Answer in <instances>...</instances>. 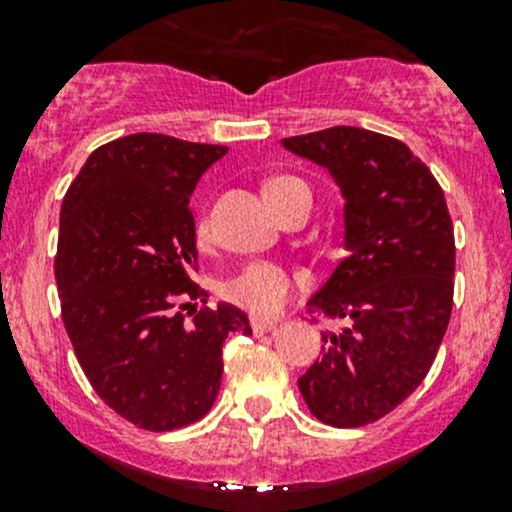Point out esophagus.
<instances>
[{
  "label": "esophagus",
  "instance_id": "34e87169",
  "mask_svg": "<svg viewBox=\"0 0 512 512\" xmlns=\"http://www.w3.org/2000/svg\"><path fill=\"white\" fill-rule=\"evenodd\" d=\"M250 327H252V334H255V337H262V334H267V332H272V329H275V322H262V319H252Z\"/></svg>",
  "mask_w": 512,
  "mask_h": 512
}]
</instances>
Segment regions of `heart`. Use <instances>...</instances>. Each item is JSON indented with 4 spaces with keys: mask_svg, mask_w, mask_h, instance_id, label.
<instances>
[{
    "mask_svg": "<svg viewBox=\"0 0 512 512\" xmlns=\"http://www.w3.org/2000/svg\"><path fill=\"white\" fill-rule=\"evenodd\" d=\"M307 193L309 188L297 178H272L265 185V198L270 200L272 208L285 203L289 195ZM210 232L208 218L200 215L195 223V235L198 240H205ZM294 289V277L289 275L285 267L275 265V262H252L245 270L237 272L235 277L223 285V297L235 307L245 309L252 317H275L282 307L287 304L289 294Z\"/></svg>",
    "mask_w": 512,
    "mask_h": 512,
    "instance_id": "1",
    "label": "heart"
}]
</instances>
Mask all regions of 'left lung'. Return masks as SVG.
I'll list each match as a JSON object with an SVG mask.
<instances>
[{
	"label": "left lung",
	"mask_w": 512,
	"mask_h": 512,
	"mask_svg": "<svg viewBox=\"0 0 512 512\" xmlns=\"http://www.w3.org/2000/svg\"><path fill=\"white\" fill-rule=\"evenodd\" d=\"M332 173L344 195V250L309 312L347 319L297 381L334 428L379 421L418 389L453 309L456 240L446 198L421 158L391 136L334 126L282 138Z\"/></svg>",
	"instance_id": "left-lung-1"
}]
</instances>
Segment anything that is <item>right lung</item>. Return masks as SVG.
<instances>
[{
	"label": "right lung",
	"mask_w": 512,
	"mask_h": 512,
	"mask_svg": "<svg viewBox=\"0 0 512 512\" xmlns=\"http://www.w3.org/2000/svg\"><path fill=\"white\" fill-rule=\"evenodd\" d=\"M225 153L163 133L116 138L91 153L61 205L54 275L66 334L103 404L146 431L208 414L225 339L252 334L245 312L205 307L208 292L190 280V195Z\"/></svg>",
	"instance_id": "obj_1"
}]
</instances>
